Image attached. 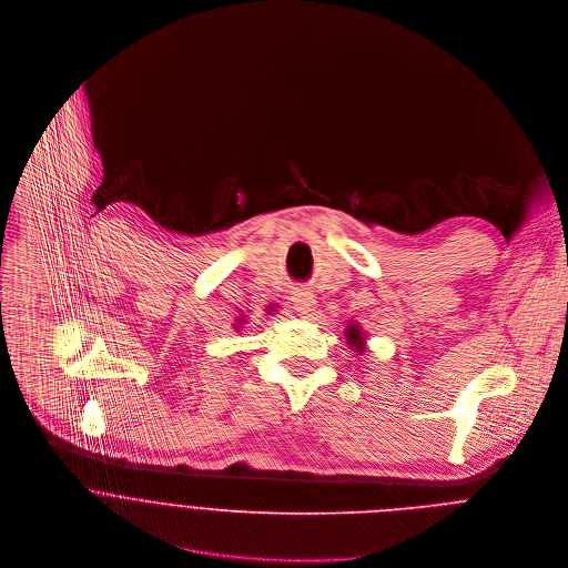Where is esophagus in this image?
<instances>
[{
	"label": "esophagus",
	"mask_w": 568,
	"mask_h": 568,
	"mask_svg": "<svg viewBox=\"0 0 568 568\" xmlns=\"http://www.w3.org/2000/svg\"><path fill=\"white\" fill-rule=\"evenodd\" d=\"M291 300H293L295 308H297L302 315H306V317H311L313 311H315V306H317V297H315L311 291H304V288L295 291Z\"/></svg>",
	"instance_id": "obj_1"
}]
</instances>
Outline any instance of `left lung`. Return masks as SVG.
<instances>
[{"label":"left lung","instance_id":"8db88e82","mask_svg":"<svg viewBox=\"0 0 568 568\" xmlns=\"http://www.w3.org/2000/svg\"><path fill=\"white\" fill-rule=\"evenodd\" d=\"M346 339H348V344H351V348H353V351L357 348V353H364V344H366V337H364V331H362V326H357V324H351V326L346 328Z\"/></svg>","mask_w":568,"mask_h":568}]
</instances>
